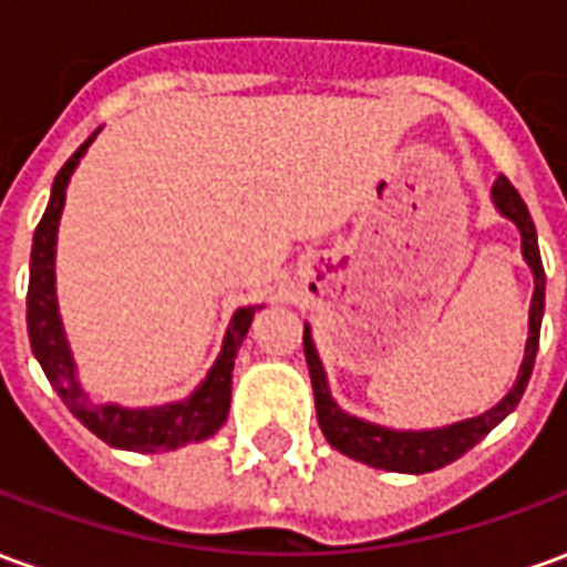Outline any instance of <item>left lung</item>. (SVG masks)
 Masks as SVG:
<instances>
[{"label":"left lung","mask_w":567,"mask_h":567,"mask_svg":"<svg viewBox=\"0 0 567 567\" xmlns=\"http://www.w3.org/2000/svg\"><path fill=\"white\" fill-rule=\"evenodd\" d=\"M492 203L495 209L511 218L519 234H523V258L535 272V295H532V309H528V340H525V358L519 364V377L513 382V389L501 398L498 406L486 410L483 416L464 419L455 425L431 427V431H392V427L373 425L364 419L349 416L346 410L337 406L328 389V377L321 368L319 352L312 343L309 324L303 328V352H307L309 380H312V394H316V413H319L321 434L328 437L333 450H340L355 462H364L370 467L394 471V474H427L437 471L443 464L462 458L464 452L476 446L486 437L501 419H507L519 404L525 385L532 380L535 368L537 343H540V319H544V264H540V248H537L535 221L528 215V206L519 197V190L507 182V175H498L492 185Z\"/></svg>","instance_id":"8db88e82"}]
</instances>
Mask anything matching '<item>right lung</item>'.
I'll use <instances>...</instances> for the list:
<instances>
[{"mask_svg":"<svg viewBox=\"0 0 567 567\" xmlns=\"http://www.w3.org/2000/svg\"><path fill=\"white\" fill-rule=\"evenodd\" d=\"M93 140H96V133L56 173L48 209H44L42 221H39L35 236H32L30 291H27V331H30L32 355L39 358L44 377L51 380L54 392L63 398L69 413L79 419L87 431H93L96 437L105 440L109 446L133 452H166L175 450V446H185V443H197V440L212 437L227 419L236 349L246 340L251 319H255V309L260 307L236 309L230 328L224 333L221 355L212 364L209 377L199 382L197 392L185 398V401L148 406V410H127V406L91 401L79 385V377H75V361H72V352H69L66 331H63V321H60V309H56L54 246L63 203H66L69 178H72L75 166H79V161L84 157V151Z\"/></svg>","mask_w":567,"mask_h":567,"instance_id":"right-lung-1","label":"right lung"}]
</instances>
